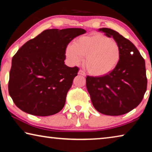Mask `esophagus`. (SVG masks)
Masks as SVG:
<instances>
[{
    "label": "esophagus",
    "mask_w": 152,
    "mask_h": 152,
    "mask_svg": "<svg viewBox=\"0 0 152 152\" xmlns=\"http://www.w3.org/2000/svg\"><path fill=\"white\" fill-rule=\"evenodd\" d=\"M78 74H79V75H81V76H86V74L84 73V72L81 70H80L78 71Z\"/></svg>",
    "instance_id": "obj_1"
}]
</instances>
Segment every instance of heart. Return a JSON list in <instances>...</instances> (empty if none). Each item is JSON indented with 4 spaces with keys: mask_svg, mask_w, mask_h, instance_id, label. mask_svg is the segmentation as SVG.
I'll return each instance as SVG.
<instances>
[{
    "mask_svg": "<svg viewBox=\"0 0 152 152\" xmlns=\"http://www.w3.org/2000/svg\"><path fill=\"white\" fill-rule=\"evenodd\" d=\"M66 55L72 65H78L85 57L84 63L88 73L101 76L110 73L119 64L121 49L116 41L94 33L76 39L73 45L67 46Z\"/></svg>",
    "mask_w": 152,
    "mask_h": 152,
    "instance_id": "1",
    "label": "heart"
}]
</instances>
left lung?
<instances>
[{
  "label": "left lung",
  "mask_w": 152,
  "mask_h": 152,
  "mask_svg": "<svg viewBox=\"0 0 152 152\" xmlns=\"http://www.w3.org/2000/svg\"><path fill=\"white\" fill-rule=\"evenodd\" d=\"M99 31L113 37L121 49L119 64L109 74L86 77V88L97 111L110 116L124 115L137 107L147 90L145 63L135 46L109 28Z\"/></svg>",
  "instance_id": "left-lung-1"
}]
</instances>
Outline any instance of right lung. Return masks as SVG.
Instances as JSON below:
<instances>
[{"mask_svg":"<svg viewBox=\"0 0 152 152\" xmlns=\"http://www.w3.org/2000/svg\"><path fill=\"white\" fill-rule=\"evenodd\" d=\"M85 33L80 28L47 29L17 51L12 59L9 92L19 109L36 116H50L63 109L79 70L64 64L66 49Z\"/></svg>","mask_w":152,"mask_h":152,"instance_id":"obj_1","label":"right lung"}]
</instances>
